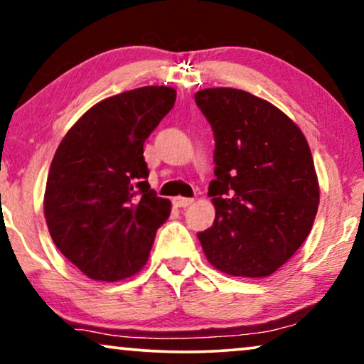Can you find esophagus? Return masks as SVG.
Masks as SVG:
<instances>
[{"instance_id": "obj_1", "label": "esophagus", "mask_w": 364, "mask_h": 364, "mask_svg": "<svg viewBox=\"0 0 364 364\" xmlns=\"http://www.w3.org/2000/svg\"><path fill=\"white\" fill-rule=\"evenodd\" d=\"M192 202H193V198H187V197H176V198H173V205L181 207V208L188 207Z\"/></svg>"}]
</instances>
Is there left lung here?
Masks as SVG:
<instances>
[{"label": "left lung", "mask_w": 364, "mask_h": 364, "mask_svg": "<svg viewBox=\"0 0 364 364\" xmlns=\"http://www.w3.org/2000/svg\"><path fill=\"white\" fill-rule=\"evenodd\" d=\"M196 102L215 139V220L197 233L203 252L232 277L272 275L305 242L320 203L306 139L280 109L242 89H203Z\"/></svg>", "instance_id": "8db88e82"}]
</instances>
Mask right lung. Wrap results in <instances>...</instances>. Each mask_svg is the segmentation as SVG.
Returning a JSON list of instances; mask_svg holds the SVG:
<instances>
[{
  "label": "right lung",
  "instance_id": "right-lung-1",
  "mask_svg": "<svg viewBox=\"0 0 364 364\" xmlns=\"http://www.w3.org/2000/svg\"><path fill=\"white\" fill-rule=\"evenodd\" d=\"M146 86L92 106L59 144L44 217L59 252L92 280L117 282L146 265L171 200L149 186L144 142L176 102Z\"/></svg>",
  "mask_w": 364,
  "mask_h": 364
}]
</instances>
